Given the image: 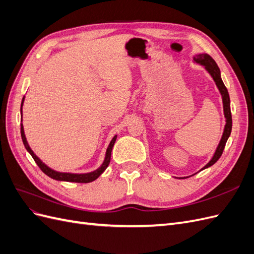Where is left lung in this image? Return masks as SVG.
<instances>
[{
    "label": "left lung",
    "mask_w": 254,
    "mask_h": 254,
    "mask_svg": "<svg viewBox=\"0 0 254 254\" xmlns=\"http://www.w3.org/2000/svg\"><path fill=\"white\" fill-rule=\"evenodd\" d=\"M194 61L196 64H199L204 66L205 70L209 72V74L212 76V78L214 79L215 83L220 92L221 97H222V104H224V114L226 118V125H225V129H224V133H222L221 140L217 146L216 151H215L213 158L211 159V161L207 163L205 166H203L200 171L205 170V168L212 166L213 164H215L217 162V160L221 157L222 151L225 149L226 143L229 139L230 134H231V130H232V115H231V109H230V96L228 93V90L226 88V86L222 82L221 76H220V70L218 65L215 63V60L207 54H199V55H196L194 57ZM188 178V177H187ZM182 179H186V177Z\"/></svg>",
    "instance_id": "8db88e82"
}]
</instances>
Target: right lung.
Wrapping results in <instances>:
<instances>
[{"instance_id": "right-lung-1", "label": "right lung", "mask_w": 254, "mask_h": 254, "mask_svg": "<svg viewBox=\"0 0 254 254\" xmlns=\"http://www.w3.org/2000/svg\"><path fill=\"white\" fill-rule=\"evenodd\" d=\"M23 102H24V97L22 98V103H21V115H22V106H23ZM22 119V118H21ZM21 136H22V141H23V144H24L26 150L30 153V156L33 157V159L35 160V162L37 163V165L40 167V170L45 174L48 175L49 177H51L52 179H55V180H58V181H67V182H77V183H89V182H92L94 181L95 179H97L99 176H101L107 167H108L109 163H110V159H111V151H112V148H113V145L115 143V140H117V136L118 135H114L113 139L111 140L108 148H107V151H106V157H105V160L104 162L102 164V166L97 168L96 171L94 172H91V173H87V174H71V173H60V172H56L52 170V168H50L48 165H45L42 161L38 158L34 151L30 149L29 145L26 141V137H25V134H24V128H23V125L21 124Z\"/></svg>"}]
</instances>
